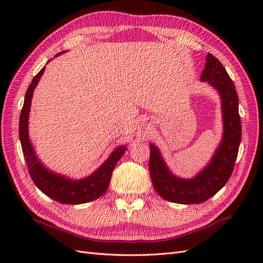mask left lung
Wrapping results in <instances>:
<instances>
[{
  "mask_svg": "<svg viewBox=\"0 0 263 263\" xmlns=\"http://www.w3.org/2000/svg\"><path fill=\"white\" fill-rule=\"evenodd\" d=\"M201 81H208L221 99L224 135L211 162L193 179L174 176L165 165L159 149L150 144L149 171L157 193L166 201L198 204L208 201L224 186L232 176L241 140V122L238 95L232 79L220 61L208 53Z\"/></svg>",
  "mask_w": 263,
  "mask_h": 263,
  "instance_id": "1",
  "label": "left lung"
}]
</instances>
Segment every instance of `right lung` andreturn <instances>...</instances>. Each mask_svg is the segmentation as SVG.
Listing matches in <instances>:
<instances>
[{
  "instance_id": "1",
  "label": "right lung",
  "mask_w": 263,
  "mask_h": 263,
  "mask_svg": "<svg viewBox=\"0 0 263 263\" xmlns=\"http://www.w3.org/2000/svg\"><path fill=\"white\" fill-rule=\"evenodd\" d=\"M62 52H59L58 54ZM44 71L45 67L34 77L33 81L29 84L20 116V139L28 172L35 185L43 193L59 203L83 204L94 201L106 192L115 165L125 154L127 148L126 146H119L116 148L113 154L97 171L91 174L90 177L82 180H70L45 168L36 157L34 148L31 146L28 137V115L31 98H33L34 89L39 79L42 78Z\"/></svg>"
}]
</instances>
